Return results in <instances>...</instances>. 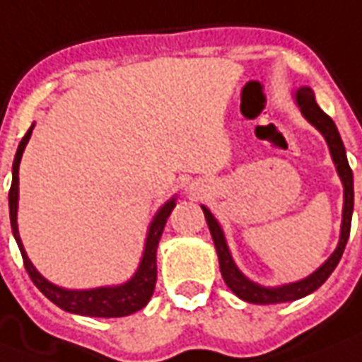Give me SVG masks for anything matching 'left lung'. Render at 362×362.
<instances>
[{"instance_id":"8db88e82","label":"left lung","mask_w":362,"mask_h":362,"mask_svg":"<svg viewBox=\"0 0 362 362\" xmlns=\"http://www.w3.org/2000/svg\"><path fill=\"white\" fill-rule=\"evenodd\" d=\"M293 99L299 106L300 114L312 127H316L320 134L325 138L329 146V153L334 166H337V173L344 187V207H342V226H340V237H338V245L334 248V252L329 256L320 267L310 273L305 279L297 280V282H290V284L282 286H262L258 282H254L248 276L239 271V267L233 262V256L228 247L226 235L224 230L218 224L213 213H211L205 205H202L205 221L209 226L211 237L215 243L216 254H218V265H221L222 279L226 282V286L235 293L239 299L247 300V303H254V305H276V303H290V300H297L300 297L310 296L312 291H316L325 280L331 276L334 267L338 265L340 258H342L344 248L349 239V230H351V215H354V173L348 164V157H346V147L342 144V138L338 134V129L334 125V121L323 112L316 103L314 91L310 88H299L293 91Z\"/></svg>"}]
</instances>
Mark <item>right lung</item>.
<instances>
[{
  "label": "right lung",
  "mask_w": 362,
  "mask_h": 362,
  "mask_svg": "<svg viewBox=\"0 0 362 362\" xmlns=\"http://www.w3.org/2000/svg\"><path fill=\"white\" fill-rule=\"evenodd\" d=\"M33 125L30 131L20 141L16 155H14L13 163V183L8 190V215H11V228H13V235L18 243L22 259H24V267L33 280V284L45 293L48 299L57 305L62 310L71 312V314H80V316H93V317H123L131 316L134 312L141 310L144 306L149 303L153 291H155V282H157V248L158 241L163 237L164 226L172 209L175 207V196L170 198L160 209L155 213L149 230H147L146 245H144V252H141L140 265L136 269V273L131 279L117 286H100V288H91V290H66L62 286L52 284L50 280H46L42 274L35 269L31 259L25 254V248L22 245L18 233V168L24 149L33 132Z\"/></svg>",
  "instance_id": "add662e5"
}]
</instances>
